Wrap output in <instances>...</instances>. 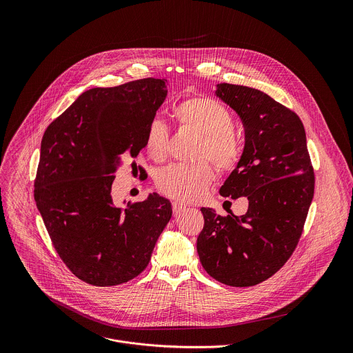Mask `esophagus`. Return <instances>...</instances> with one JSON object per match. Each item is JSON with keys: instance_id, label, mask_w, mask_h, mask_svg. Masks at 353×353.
Wrapping results in <instances>:
<instances>
[{"instance_id": "esophagus-1", "label": "esophagus", "mask_w": 353, "mask_h": 353, "mask_svg": "<svg viewBox=\"0 0 353 353\" xmlns=\"http://www.w3.org/2000/svg\"><path fill=\"white\" fill-rule=\"evenodd\" d=\"M186 209V205L179 201L172 202V212H174V216H178L181 212H183Z\"/></svg>"}]
</instances>
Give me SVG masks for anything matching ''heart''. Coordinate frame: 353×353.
Wrapping results in <instances>:
<instances>
[{"label": "heart", "instance_id": "b5f03b06", "mask_svg": "<svg viewBox=\"0 0 353 353\" xmlns=\"http://www.w3.org/2000/svg\"><path fill=\"white\" fill-rule=\"evenodd\" d=\"M174 114L181 126L201 134L197 159H210L220 170H232L241 160L243 148L234 133L235 121L231 111L219 101L194 97L181 101ZM145 150L152 160L160 163L170 153V129L164 121L152 119L145 132ZM214 179L208 161L196 164H172L159 171L156 185L164 194L181 200L196 201L205 196Z\"/></svg>", "mask_w": 353, "mask_h": 353}]
</instances>
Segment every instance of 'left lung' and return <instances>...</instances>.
<instances>
[{"label":"left lung","mask_w":353,"mask_h":353,"mask_svg":"<svg viewBox=\"0 0 353 353\" xmlns=\"http://www.w3.org/2000/svg\"><path fill=\"white\" fill-rule=\"evenodd\" d=\"M216 97L238 112L245 148L220 188L223 197H246L242 216L201 208L197 252L203 269L231 287L272 277L292 255L314 196V170L301 118L259 90L221 83Z\"/></svg>","instance_id":"1"}]
</instances>
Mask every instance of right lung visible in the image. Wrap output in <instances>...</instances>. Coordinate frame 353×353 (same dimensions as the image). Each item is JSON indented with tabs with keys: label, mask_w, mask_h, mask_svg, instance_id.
Instances as JSON below:
<instances>
[{
	"label": "right lung",
	"mask_w": 353,
	"mask_h": 353,
	"mask_svg": "<svg viewBox=\"0 0 353 353\" xmlns=\"http://www.w3.org/2000/svg\"><path fill=\"white\" fill-rule=\"evenodd\" d=\"M165 81L141 79L88 90L43 134L37 206L59 258L91 285L137 277L172 216L170 201L156 193L123 209L111 196L122 160L145 147L147 128L167 97Z\"/></svg>",
	"instance_id": "right-lung-1"
}]
</instances>
